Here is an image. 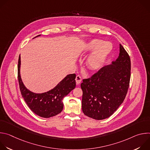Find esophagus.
<instances>
[{"label":"esophagus","mask_w":150,"mask_h":150,"mask_svg":"<svg viewBox=\"0 0 150 150\" xmlns=\"http://www.w3.org/2000/svg\"><path fill=\"white\" fill-rule=\"evenodd\" d=\"M75 80H76V82L77 84H79L82 81V78L81 77L79 76V75H76V78H75Z\"/></svg>","instance_id":"obj_1"}]
</instances>
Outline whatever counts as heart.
Returning a JSON list of instances; mask_svg holds the SVG:
<instances>
[{
    "label": "heart",
    "mask_w": 150,
    "mask_h": 150,
    "mask_svg": "<svg viewBox=\"0 0 150 150\" xmlns=\"http://www.w3.org/2000/svg\"><path fill=\"white\" fill-rule=\"evenodd\" d=\"M113 49L110 42H103L98 39H93L84 46L82 50L83 54L93 52L87 57L85 65L91 71L100 69L104 65L107 58Z\"/></svg>",
    "instance_id": "b5f03b06"
}]
</instances>
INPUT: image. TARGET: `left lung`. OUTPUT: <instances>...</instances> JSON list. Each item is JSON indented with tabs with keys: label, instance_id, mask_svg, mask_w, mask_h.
<instances>
[{
	"label": "left lung",
	"instance_id": "8db88e82",
	"mask_svg": "<svg viewBox=\"0 0 150 150\" xmlns=\"http://www.w3.org/2000/svg\"><path fill=\"white\" fill-rule=\"evenodd\" d=\"M130 78L131 59L120 44L116 60L91 78L82 80L81 87L84 115L96 120H103L112 115L126 97Z\"/></svg>",
	"mask_w": 150,
	"mask_h": 150
}]
</instances>
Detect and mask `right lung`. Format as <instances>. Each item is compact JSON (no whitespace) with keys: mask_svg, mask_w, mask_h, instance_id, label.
Wrapping results in <instances>:
<instances>
[{"mask_svg":"<svg viewBox=\"0 0 150 150\" xmlns=\"http://www.w3.org/2000/svg\"><path fill=\"white\" fill-rule=\"evenodd\" d=\"M40 35L36 36L39 37ZM34 37V38H35ZM21 56L18 65V78L20 91L30 109L37 115L49 118L59 114L63 110V99L76 87L75 74H69L52 90L42 93H35L26 88L20 74Z\"/></svg>","mask_w":150,"mask_h":150,"instance_id":"add662e5","label":"right lung"}]
</instances>
